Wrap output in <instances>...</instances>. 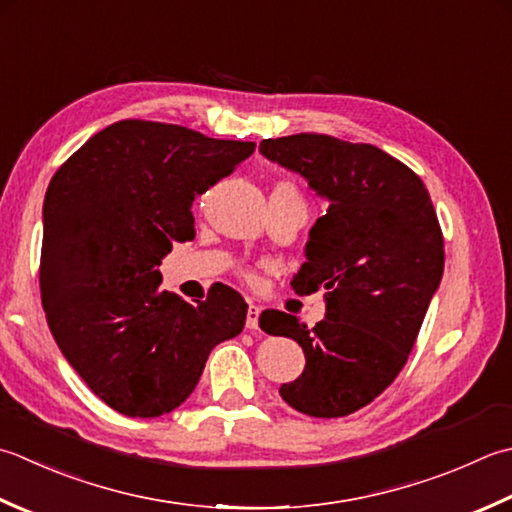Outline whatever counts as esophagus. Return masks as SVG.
Returning a JSON list of instances; mask_svg holds the SVG:
<instances>
[{"label": "esophagus", "instance_id": "obj_1", "mask_svg": "<svg viewBox=\"0 0 512 512\" xmlns=\"http://www.w3.org/2000/svg\"><path fill=\"white\" fill-rule=\"evenodd\" d=\"M259 315H262V308L250 304L248 306V313H246V328L250 330H257L259 328Z\"/></svg>", "mask_w": 512, "mask_h": 512}]
</instances>
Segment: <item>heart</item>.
<instances>
[{"label":"heart","instance_id":"obj_1","mask_svg":"<svg viewBox=\"0 0 512 512\" xmlns=\"http://www.w3.org/2000/svg\"><path fill=\"white\" fill-rule=\"evenodd\" d=\"M273 190H286V193H295L297 195V190L293 188V184H288V182H282V184H277Z\"/></svg>","mask_w":512,"mask_h":512}]
</instances>
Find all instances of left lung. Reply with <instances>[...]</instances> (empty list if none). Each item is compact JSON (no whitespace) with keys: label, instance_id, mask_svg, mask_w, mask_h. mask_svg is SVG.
Instances as JSON below:
<instances>
[{"label":"left lung","instance_id":"1","mask_svg":"<svg viewBox=\"0 0 512 512\" xmlns=\"http://www.w3.org/2000/svg\"><path fill=\"white\" fill-rule=\"evenodd\" d=\"M259 153L328 199L290 282L297 295L322 290L326 317L308 328L282 310L259 315L262 330L293 337L306 357L279 395L310 417H346L404 368L444 275L442 228L422 179L382 148L299 133L264 139Z\"/></svg>","mask_w":512,"mask_h":512}]
</instances>
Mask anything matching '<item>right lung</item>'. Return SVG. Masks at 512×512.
<instances>
[{
    "mask_svg": "<svg viewBox=\"0 0 512 512\" xmlns=\"http://www.w3.org/2000/svg\"><path fill=\"white\" fill-rule=\"evenodd\" d=\"M255 142L122 119L59 166L44 199L39 288L50 333L117 413L159 417L193 393L248 304L228 286L188 304L159 290L173 242L195 237V197L253 155Z\"/></svg>",
    "mask_w": 512,
    "mask_h": 512,
    "instance_id": "add662e5",
    "label": "right lung"
}]
</instances>
